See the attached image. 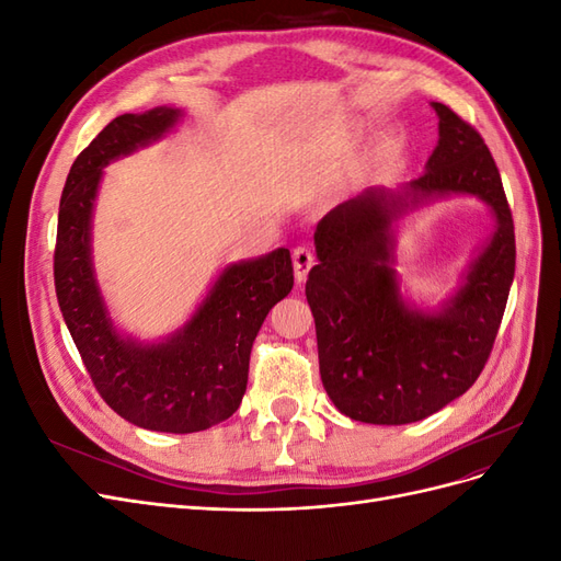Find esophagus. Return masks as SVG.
Returning a JSON list of instances; mask_svg holds the SVG:
<instances>
[{"label": "esophagus", "instance_id": "1", "mask_svg": "<svg viewBox=\"0 0 561 561\" xmlns=\"http://www.w3.org/2000/svg\"><path fill=\"white\" fill-rule=\"evenodd\" d=\"M293 264H295V280L301 285L304 280L309 278V271L316 264L313 252L309 248H295L293 252Z\"/></svg>", "mask_w": 561, "mask_h": 561}]
</instances>
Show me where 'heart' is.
<instances>
[{"label": "heart", "mask_w": 561, "mask_h": 561, "mask_svg": "<svg viewBox=\"0 0 561 561\" xmlns=\"http://www.w3.org/2000/svg\"><path fill=\"white\" fill-rule=\"evenodd\" d=\"M365 130H367V126H365L363 122L348 124V126L344 128V133L339 135V142H336V151H339V154H346V151H351L355 145H358V142L365 138ZM388 154H390V145L383 142V145L375 151V154L369 157V161L363 165V173H369L371 168L381 165V163L388 159Z\"/></svg>", "instance_id": "obj_1"}]
</instances>
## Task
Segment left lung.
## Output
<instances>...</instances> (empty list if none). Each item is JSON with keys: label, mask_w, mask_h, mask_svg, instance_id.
Listing matches in <instances>:
<instances>
[{"label": "left lung", "mask_w": 561, "mask_h": 561, "mask_svg": "<svg viewBox=\"0 0 561 561\" xmlns=\"http://www.w3.org/2000/svg\"><path fill=\"white\" fill-rule=\"evenodd\" d=\"M421 178L367 186L320 219L307 280L320 379L344 416L402 426L443 410L478 381L515 278V225L494 157L447 105ZM472 195L497 229L435 308L416 305L397 274L401 219L437 199Z\"/></svg>", "instance_id": "8db88e82"}]
</instances>
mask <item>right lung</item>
Segmentation results:
<instances>
[{
	"mask_svg": "<svg viewBox=\"0 0 561 561\" xmlns=\"http://www.w3.org/2000/svg\"><path fill=\"white\" fill-rule=\"evenodd\" d=\"M184 110L122 114L81 151L67 175L58 213L56 295L98 393L133 426L198 433L229 419L245 396L252 342L264 318L290 295V250L227 264L184 325L140 339L116 325L93 264V213L112 161L168 138Z\"/></svg>",
	"mask_w": 561,
	"mask_h": 561,
	"instance_id": "right-lung-1",
	"label": "right lung"
}]
</instances>
